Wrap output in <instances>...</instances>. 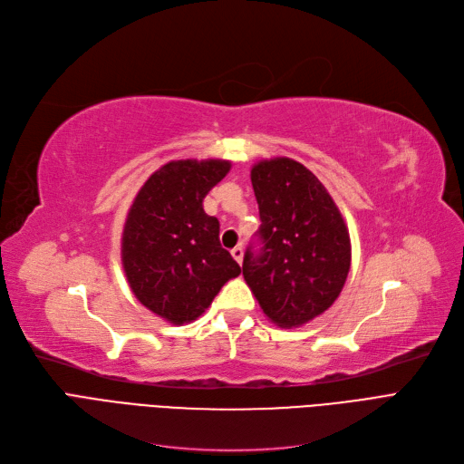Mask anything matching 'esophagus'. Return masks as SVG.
I'll use <instances>...</instances> for the list:
<instances>
[{
  "instance_id": "obj_1",
  "label": "esophagus",
  "mask_w": 464,
  "mask_h": 464,
  "mask_svg": "<svg viewBox=\"0 0 464 464\" xmlns=\"http://www.w3.org/2000/svg\"><path fill=\"white\" fill-rule=\"evenodd\" d=\"M230 253H232V257H234L239 265H242V261H244V247H242V246H236Z\"/></svg>"
}]
</instances>
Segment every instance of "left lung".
Returning a JSON list of instances; mask_svg holds the SVG:
<instances>
[{"label":"left lung","mask_w":464,"mask_h":464,"mask_svg":"<svg viewBox=\"0 0 464 464\" xmlns=\"http://www.w3.org/2000/svg\"><path fill=\"white\" fill-rule=\"evenodd\" d=\"M261 247H247L244 278L263 313L282 328L301 326L338 299L351 266L343 217L328 189L287 157L251 169Z\"/></svg>","instance_id":"obj_1"}]
</instances>
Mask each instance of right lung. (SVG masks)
I'll return each instance as SVG.
<instances>
[{"instance_id": "1", "label": "right lung", "mask_w": 464, "mask_h": 464, "mask_svg": "<svg viewBox=\"0 0 464 464\" xmlns=\"http://www.w3.org/2000/svg\"><path fill=\"white\" fill-rule=\"evenodd\" d=\"M230 170L222 159H182L155 170L132 201L122 230V266L143 307L170 324L196 321L239 265L222 249L217 217L203 199Z\"/></svg>"}]
</instances>
